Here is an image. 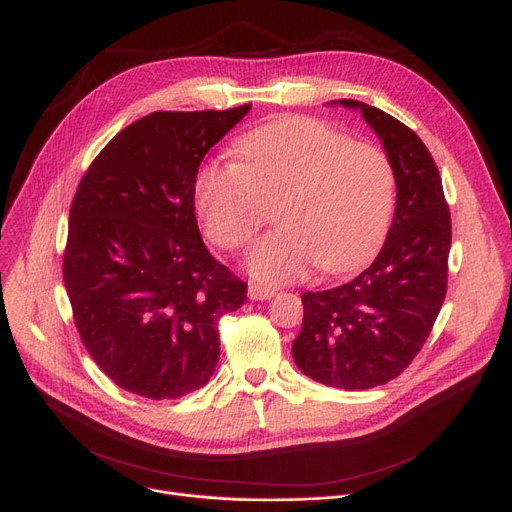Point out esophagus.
Returning <instances> with one entry per match:
<instances>
[{"label": "esophagus", "instance_id": "1", "mask_svg": "<svg viewBox=\"0 0 512 512\" xmlns=\"http://www.w3.org/2000/svg\"><path fill=\"white\" fill-rule=\"evenodd\" d=\"M247 294H249L251 301H270V299L276 297V290L267 288V286H259V284H251Z\"/></svg>", "mask_w": 512, "mask_h": 512}]
</instances>
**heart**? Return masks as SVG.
<instances>
[{"mask_svg":"<svg viewBox=\"0 0 512 512\" xmlns=\"http://www.w3.org/2000/svg\"><path fill=\"white\" fill-rule=\"evenodd\" d=\"M232 164L207 161L193 195L205 234L238 251L278 199L280 226L249 255V272L265 284L303 280L319 265L353 272L384 245L396 207V172L373 145L309 116H282L234 141Z\"/></svg>","mask_w":512,"mask_h":512,"instance_id":"obj_1","label":"heart"}]
</instances>
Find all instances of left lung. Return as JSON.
<instances>
[{
  "label": "left lung",
  "mask_w": 512,
  "mask_h": 512,
  "mask_svg": "<svg viewBox=\"0 0 512 512\" xmlns=\"http://www.w3.org/2000/svg\"><path fill=\"white\" fill-rule=\"evenodd\" d=\"M396 172V209L375 261L342 286L303 294V328L292 357L307 378L342 390L382 386L409 367L425 344L448 284L450 211L442 178L417 134L355 99Z\"/></svg>",
  "instance_id": "obj_1"
}]
</instances>
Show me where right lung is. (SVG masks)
Returning <instances> with one entry per match:
<instances>
[{"instance_id":"obj_1","label":"right lung","mask_w":512,"mask_h":512,"mask_svg":"<svg viewBox=\"0 0 512 512\" xmlns=\"http://www.w3.org/2000/svg\"><path fill=\"white\" fill-rule=\"evenodd\" d=\"M249 110L153 112L118 132L78 184L64 284L80 340L122 390L180 398L218 365V321L245 303L247 284L203 245L193 184Z\"/></svg>"}]
</instances>
